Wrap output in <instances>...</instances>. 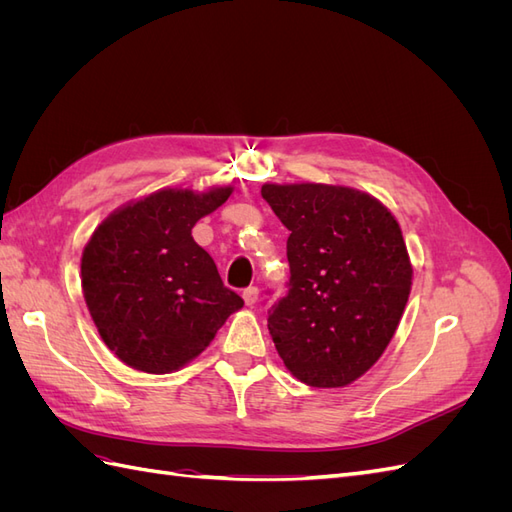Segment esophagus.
Here are the masks:
<instances>
[{"instance_id":"esophagus-1","label":"esophagus","mask_w":512,"mask_h":512,"mask_svg":"<svg viewBox=\"0 0 512 512\" xmlns=\"http://www.w3.org/2000/svg\"><path fill=\"white\" fill-rule=\"evenodd\" d=\"M243 301H245V305L252 307V305L258 301V288H256V286L245 288V290H243Z\"/></svg>"}]
</instances>
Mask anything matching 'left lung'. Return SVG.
Returning a JSON list of instances; mask_svg holds the SVG:
<instances>
[{
    "instance_id": "obj_1",
    "label": "left lung",
    "mask_w": 512,
    "mask_h": 512,
    "mask_svg": "<svg viewBox=\"0 0 512 512\" xmlns=\"http://www.w3.org/2000/svg\"><path fill=\"white\" fill-rule=\"evenodd\" d=\"M262 198L290 230L288 294L269 333L290 374L342 389L374 367L399 327L412 262L395 215L348 185L265 183Z\"/></svg>"
}]
</instances>
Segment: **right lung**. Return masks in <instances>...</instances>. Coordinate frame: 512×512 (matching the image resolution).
<instances>
[{
    "label": "right lung",
    "mask_w": 512,
    "mask_h": 512,
    "mask_svg": "<svg viewBox=\"0 0 512 512\" xmlns=\"http://www.w3.org/2000/svg\"><path fill=\"white\" fill-rule=\"evenodd\" d=\"M230 194L232 185L164 188L108 213L89 237L83 297L102 342L128 367L145 374L181 369L243 307L192 237L196 222Z\"/></svg>",
    "instance_id": "add662e5"
}]
</instances>
